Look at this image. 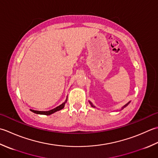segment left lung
<instances>
[{"label":"left lung","mask_w":158,"mask_h":158,"mask_svg":"<svg viewBox=\"0 0 158 158\" xmlns=\"http://www.w3.org/2000/svg\"><path fill=\"white\" fill-rule=\"evenodd\" d=\"M89 104H91V106H92V107H93V108H95V106L94 105H93V104H92V102H90V101H89ZM130 102H129L128 103H127V104H125V105H124V106H123V107H122V108H121V110H123V109L124 108H125V107H126V106H127V105H128L129 104H130Z\"/></svg>","instance_id":"8db88e82"}]
</instances>
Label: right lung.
Wrapping results in <instances>:
<instances>
[{"label": "right lung", "mask_w": 158, "mask_h": 158, "mask_svg": "<svg viewBox=\"0 0 158 158\" xmlns=\"http://www.w3.org/2000/svg\"><path fill=\"white\" fill-rule=\"evenodd\" d=\"M67 99L62 104L59 105V106H57V107L54 108L53 109H52V110H48V111H39V110H31V109H30L31 112H34V113L35 114H44V115H50L52 114L53 113H54V112H56L57 111H59L60 110H62V109L65 107V103L67 102Z\"/></svg>", "instance_id": "obj_1"}]
</instances>
